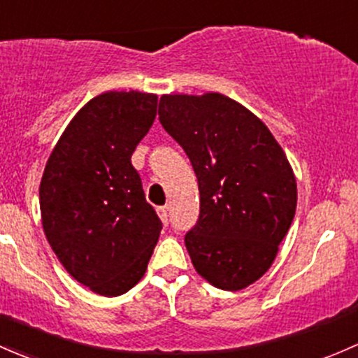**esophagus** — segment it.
I'll use <instances>...</instances> for the list:
<instances>
[{"label": "esophagus", "mask_w": 358, "mask_h": 358, "mask_svg": "<svg viewBox=\"0 0 358 358\" xmlns=\"http://www.w3.org/2000/svg\"><path fill=\"white\" fill-rule=\"evenodd\" d=\"M157 212H158V215H160L164 226H167L169 224V206H158Z\"/></svg>", "instance_id": "obj_1"}]
</instances>
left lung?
<instances>
[{
	"label": "left lung",
	"mask_w": 358,
	"mask_h": 358,
	"mask_svg": "<svg viewBox=\"0 0 358 358\" xmlns=\"http://www.w3.org/2000/svg\"><path fill=\"white\" fill-rule=\"evenodd\" d=\"M158 119L189 158L200 217L184 236L201 278L226 291L260 279L296 210V180L259 117L219 93L165 94Z\"/></svg>",
	"instance_id": "left-lung-1"
}]
</instances>
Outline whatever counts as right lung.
Here are the masks:
<instances>
[{"mask_svg":"<svg viewBox=\"0 0 358 358\" xmlns=\"http://www.w3.org/2000/svg\"><path fill=\"white\" fill-rule=\"evenodd\" d=\"M157 94L110 91L79 110L39 186L44 234L67 272L103 296L145 275L162 220L131 157L157 117Z\"/></svg>","mask_w":358,"mask_h":358,"instance_id":"obj_1","label":"right lung"}]
</instances>
